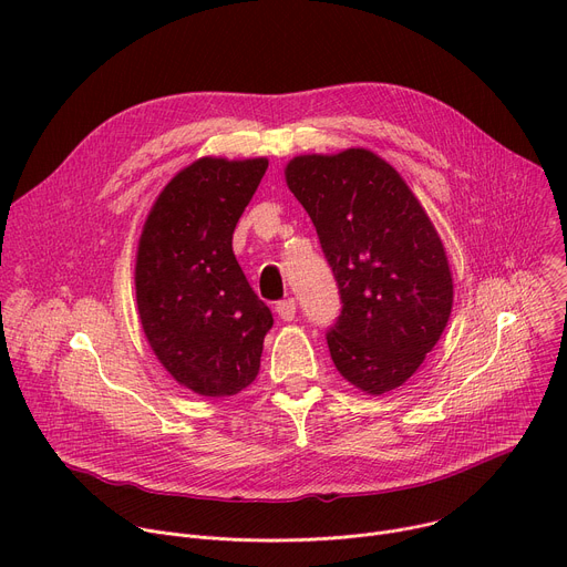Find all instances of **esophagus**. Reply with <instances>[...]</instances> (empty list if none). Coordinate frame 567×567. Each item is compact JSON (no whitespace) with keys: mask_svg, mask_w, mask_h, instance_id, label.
Returning a JSON list of instances; mask_svg holds the SVG:
<instances>
[{"mask_svg":"<svg viewBox=\"0 0 567 567\" xmlns=\"http://www.w3.org/2000/svg\"><path fill=\"white\" fill-rule=\"evenodd\" d=\"M276 312L282 321H291L296 317V300L293 298H285L276 306Z\"/></svg>","mask_w":567,"mask_h":567,"instance_id":"esophagus-1","label":"esophagus"}]
</instances>
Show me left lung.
<instances>
[{"mask_svg": "<svg viewBox=\"0 0 567 567\" xmlns=\"http://www.w3.org/2000/svg\"><path fill=\"white\" fill-rule=\"evenodd\" d=\"M285 177L315 223L342 300L326 332L337 371L367 394L403 385L454 303L431 218L401 175L362 147L296 157Z\"/></svg>", "mask_w": 567, "mask_h": 567, "instance_id": "8db88e82", "label": "left lung"}]
</instances>
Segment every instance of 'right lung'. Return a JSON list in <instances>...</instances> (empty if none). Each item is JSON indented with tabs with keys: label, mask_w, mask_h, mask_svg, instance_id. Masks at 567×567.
Returning <instances> with one entry per match:
<instances>
[{
	"label": "right lung",
	"mask_w": 567,
	"mask_h": 567,
	"mask_svg": "<svg viewBox=\"0 0 567 567\" xmlns=\"http://www.w3.org/2000/svg\"><path fill=\"white\" fill-rule=\"evenodd\" d=\"M267 168V159H198L166 184L138 241L143 332L173 379L203 396L248 388L274 326L233 252L237 223Z\"/></svg>",
	"instance_id": "add662e5"
}]
</instances>
